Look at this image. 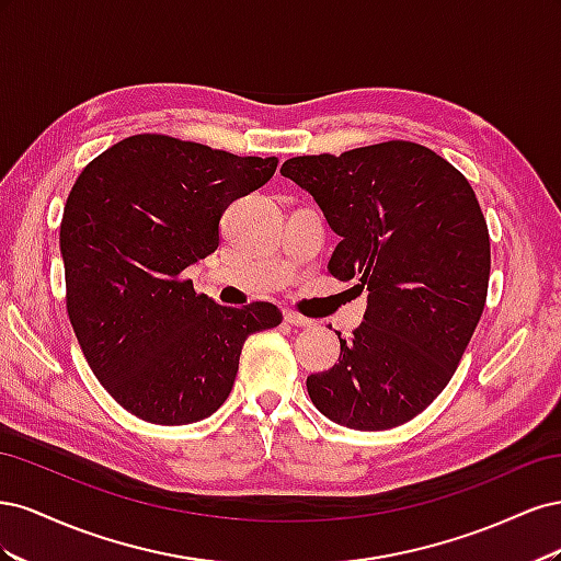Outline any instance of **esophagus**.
Here are the masks:
<instances>
[{"instance_id": "obj_1", "label": "esophagus", "mask_w": 561, "mask_h": 561, "mask_svg": "<svg viewBox=\"0 0 561 561\" xmlns=\"http://www.w3.org/2000/svg\"><path fill=\"white\" fill-rule=\"evenodd\" d=\"M283 316H285V322H290L295 328H311V320L297 311H285Z\"/></svg>"}]
</instances>
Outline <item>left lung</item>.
I'll list each match as a JSON object with an SVG mask.
<instances>
[{
  "label": "left lung",
  "instance_id": "obj_1",
  "mask_svg": "<svg viewBox=\"0 0 561 561\" xmlns=\"http://www.w3.org/2000/svg\"><path fill=\"white\" fill-rule=\"evenodd\" d=\"M280 173L342 236L330 274L367 290L365 320L339 336V363L307 379L309 396L355 431L402 426L443 393L484 311L491 248L478 196L407 140L295 157Z\"/></svg>",
  "mask_w": 561,
  "mask_h": 561
}]
</instances>
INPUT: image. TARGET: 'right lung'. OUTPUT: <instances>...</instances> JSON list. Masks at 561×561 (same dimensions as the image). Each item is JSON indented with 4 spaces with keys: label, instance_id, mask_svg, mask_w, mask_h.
Wrapping results in <instances>:
<instances>
[{
    "label": "right lung",
    "instance_id": "obj_1",
    "mask_svg": "<svg viewBox=\"0 0 561 561\" xmlns=\"http://www.w3.org/2000/svg\"><path fill=\"white\" fill-rule=\"evenodd\" d=\"M276 165L140 133L79 173L60 222L67 316L98 381L138 419L210 416L231 393L245 339L280 325L274 304L219 307L184 276L217 250L229 203Z\"/></svg>",
    "mask_w": 561,
    "mask_h": 561
}]
</instances>
